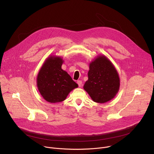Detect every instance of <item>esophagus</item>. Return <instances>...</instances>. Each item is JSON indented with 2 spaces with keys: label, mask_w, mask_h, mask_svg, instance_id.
I'll use <instances>...</instances> for the list:
<instances>
[{
  "label": "esophagus",
  "mask_w": 154,
  "mask_h": 154,
  "mask_svg": "<svg viewBox=\"0 0 154 154\" xmlns=\"http://www.w3.org/2000/svg\"><path fill=\"white\" fill-rule=\"evenodd\" d=\"M77 84L79 85V86L80 87V86H82V82L81 80H78V81H77Z\"/></svg>",
  "instance_id": "1"
}]
</instances>
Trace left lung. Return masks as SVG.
Here are the masks:
<instances>
[{"instance_id": "1", "label": "left lung", "mask_w": 154, "mask_h": 154, "mask_svg": "<svg viewBox=\"0 0 154 154\" xmlns=\"http://www.w3.org/2000/svg\"><path fill=\"white\" fill-rule=\"evenodd\" d=\"M88 79L83 89L94 102L105 103L113 99L120 86V79L115 66L106 57L100 55L90 63Z\"/></svg>"}]
</instances>
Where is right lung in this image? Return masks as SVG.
Listing matches in <instances>:
<instances>
[{"mask_svg": "<svg viewBox=\"0 0 154 154\" xmlns=\"http://www.w3.org/2000/svg\"><path fill=\"white\" fill-rule=\"evenodd\" d=\"M64 60L51 55L44 62L37 75L36 85L42 97L51 103L60 102L78 87L71 77L61 69Z\"/></svg>", "mask_w": 154, "mask_h": 154, "instance_id": "add662e5", "label": "right lung"}]
</instances>
